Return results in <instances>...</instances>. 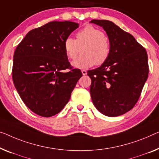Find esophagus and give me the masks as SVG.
<instances>
[{"mask_svg":"<svg viewBox=\"0 0 159 159\" xmlns=\"http://www.w3.org/2000/svg\"><path fill=\"white\" fill-rule=\"evenodd\" d=\"M82 74L84 75H86L87 74V71L86 70H82Z\"/></svg>","mask_w":159,"mask_h":159,"instance_id":"1","label":"esophagus"}]
</instances>
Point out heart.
Returning a JSON list of instances; mask_svg holds the SVG:
<instances>
[{"label": "heart", "mask_w": 159, "mask_h": 159, "mask_svg": "<svg viewBox=\"0 0 159 159\" xmlns=\"http://www.w3.org/2000/svg\"><path fill=\"white\" fill-rule=\"evenodd\" d=\"M75 38H66L63 43L66 55L70 60L76 58L80 47L84 46L82 55L73 62L74 67L84 69L94 64L102 65L107 61L111 53V44L101 29L91 25H86L76 33Z\"/></svg>", "instance_id": "heart-1"}]
</instances>
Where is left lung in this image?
Wrapping results in <instances>:
<instances>
[{
    "label": "left lung",
    "instance_id": "obj_1",
    "mask_svg": "<svg viewBox=\"0 0 159 159\" xmlns=\"http://www.w3.org/2000/svg\"><path fill=\"white\" fill-rule=\"evenodd\" d=\"M91 23L103 27L111 44L107 61L87 72L91 79L92 101L103 114L118 116L131 110L139 101L148 75L147 53L131 34L111 21Z\"/></svg>",
    "mask_w": 159,
    "mask_h": 159
}]
</instances>
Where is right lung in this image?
I'll list each match as a JSON object with an SVG mask.
<instances>
[{
  "label": "right lung",
  "instance_id": "obj_1",
  "mask_svg": "<svg viewBox=\"0 0 159 159\" xmlns=\"http://www.w3.org/2000/svg\"><path fill=\"white\" fill-rule=\"evenodd\" d=\"M77 28L72 21H51L28 32L16 48L13 84L25 106L41 116L60 112L83 75L70 65L63 47Z\"/></svg>",
  "mask_w": 159,
  "mask_h": 159
}]
</instances>
